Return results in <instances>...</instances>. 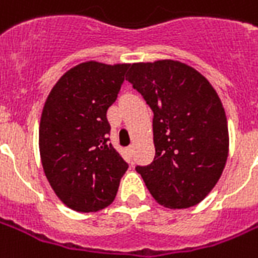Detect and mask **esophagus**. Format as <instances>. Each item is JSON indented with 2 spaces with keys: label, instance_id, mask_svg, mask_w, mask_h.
<instances>
[{
  "label": "esophagus",
  "instance_id": "esophagus-1",
  "mask_svg": "<svg viewBox=\"0 0 258 258\" xmlns=\"http://www.w3.org/2000/svg\"><path fill=\"white\" fill-rule=\"evenodd\" d=\"M127 152H128V154H133V152H134V145L128 146V148H127Z\"/></svg>",
  "mask_w": 258,
  "mask_h": 258
}]
</instances>
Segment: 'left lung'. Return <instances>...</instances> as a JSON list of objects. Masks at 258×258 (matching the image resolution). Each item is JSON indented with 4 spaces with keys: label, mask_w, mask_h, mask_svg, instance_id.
I'll return each instance as SVG.
<instances>
[{
    "label": "left lung",
    "mask_w": 258,
    "mask_h": 258,
    "mask_svg": "<svg viewBox=\"0 0 258 258\" xmlns=\"http://www.w3.org/2000/svg\"><path fill=\"white\" fill-rule=\"evenodd\" d=\"M127 75L154 114L156 156L137 172L160 205H197L216 186L228 157L227 117L216 90L175 60L134 62Z\"/></svg>",
    "instance_id": "left-lung-1"
}]
</instances>
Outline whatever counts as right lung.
Here are the masks:
<instances>
[{"mask_svg": "<svg viewBox=\"0 0 258 258\" xmlns=\"http://www.w3.org/2000/svg\"><path fill=\"white\" fill-rule=\"evenodd\" d=\"M128 67L81 62L57 81L43 105L39 123L43 172L61 202L76 212L109 207L128 168L109 142L106 120Z\"/></svg>", "mask_w": 258, "mask_h": 258, "instance_id": "obj_1", "label": "right lung"}]
</instances>
